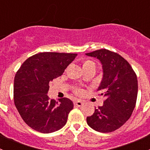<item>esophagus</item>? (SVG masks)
Here are the masks:
<instances>
[{
  "label": "esophagus",
  "mask_w": 150,
  "mask_h": 150,
  "mask_svg": "<svg viewBox=\"0 0 150 150\" xmlns=\"http://www.w3.org/2000/svg\"><path fill=\"white\" fill-rule=\"evenodd\" d=\"M74 104H75V106H77V107H81V106L83 104V102L81 100H76L74 102Z\"/></svg>",
  "instance_id": "34e87169"
}]
</instances>
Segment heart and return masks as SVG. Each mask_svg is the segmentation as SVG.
<instances>
[{"label":"heart","instance_id":"obj_1","mask_svg":"<svg viewBox=\"0 0 150 150\" xmlns=\"http://www.w3.org/2000/svg\"><path fill=\"white\" fill-rule=\"evenodd\" d=\"M88 65H95L94 62L91 61V60H88V61L85 62L83 64V67L88 66ZM75 92H76V93H78V94H80V93L82 92V91H81V89H76V90H75Z\"/></svg>","mask_w":150,"mask_h":150}]
</instances>
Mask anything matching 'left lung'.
<instances>
[{
    "mask_svg": "<svg viewBox=\"0 0 150 150\" xmlns=\"http://www.w3.org/2000/svg\"><path fill=\"white\" fill-rule=\"evenodd\" d=\"M100 61L103 78L97 91L106 96L103 106L95 108L86 120L93 130L109 133L120 128L131 117L136 106L138 81L129 63L117 53L99 49L86 54Z\"/></svg>",
    "mask_w": 150,
    "mask_h": 150,
    "instance_id": "8db88e82",
    "label": "left lung"
}]
</instances>
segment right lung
I'll return each instance as SVG.
<instances>
[{
    "label": "right lung",
    "instance_id": "right-lung-1",
    "mask_svg": "<svg viewBox=\"0 0 150 150\" xmlns=\"http://www.w3.org/2000/svg\"><path fill=\"white\" fill-rule=\"evenodd\" d=\"M77 54L43 52L28 58L16 72L13 99L27 125L38 132L48 134L66 124L73 103L67 98L59 102L48 96L49 83L61 76Z\"/></svg>",
    "mask_w": 150,
    "mask_h": 150
}]
</instances>
